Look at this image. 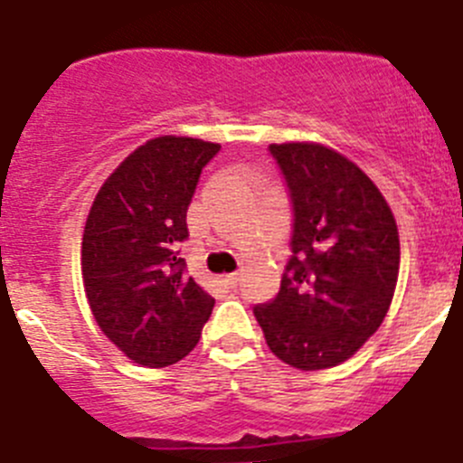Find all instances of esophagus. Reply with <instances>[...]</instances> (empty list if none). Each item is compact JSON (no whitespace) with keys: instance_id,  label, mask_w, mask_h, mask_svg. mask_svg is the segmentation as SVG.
I'll use <instances>...</instances> for the list:
<instances>
[{"instance_id":"1","label":"esophagus","mask_w":463,"mask_h":463,"mask_svg":"<svg viewBox=\"0 0 463 463\" xmlns=\"http://www.w3.org/2000/svg\"><path fill=\"white\" fill-rule=\"evenodd\" d=\"M237 281H240V274H237V272H232V274H226V277H223V283H226L228 288H235V286H237Z\"/></svg>"}]
</instances>
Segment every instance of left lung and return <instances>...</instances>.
Returning a JSON list of instances; mask_svg holds the SVG:
<instances>
[{
  "instance_id": "8db88e82",
  "label": "left lung",
  "mask_w": 463,
  "mask_h": 463,
  "mask_svg": "<svg viewBox=\"0 0 463 463\" xmlns=\"http://www.w3.org/2000/svg\"><path fill=\"white\" fill-rule=\"evenodd\" d=\"M293 201V237L277 298L253 316L269 351L302 372L341 364L381 327L399 277L392 210L344 154L269 145Z\"/></svg>"
}]
</instances>
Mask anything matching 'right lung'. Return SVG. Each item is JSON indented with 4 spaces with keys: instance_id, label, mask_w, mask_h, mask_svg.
<instances>
[{
    "instance_id": "1",
    "label": "right lung",
    "mask_w": 463,
    "mask_h": 463,
    "mask_svg": "<svg viewBox=\"0 0 463 463\" xmlns=\"http://www.w3.org/2000/svg\"><path fill=\"white\" fill-rule=\"evenodd\" d=\"M222 145L159 136L103 182L82 232V283L103 335L128 360L168 366L189 355L214 307L177 244L203 168Z\"/></svg>"
}]
</instances>
